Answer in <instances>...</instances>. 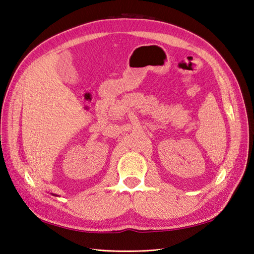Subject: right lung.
I'll list each match as a JSON object with an SVG mask.
<instances>
[{
  "label": "right lung",
  "instance_id": "1",
  "mask_svg": "<svg viewBox=\"0 0 254 254\" xmlns=\"http://www.w3.org/2000/svg\"><path fill=\"white\" fill-rule=\"evenodd\" d=\"M53 195H54V194H53ZM54 196H56V195H54Z\"/></svg>",
  "mask_w": 254,
  "mask_h": 254
}]
</instances>
